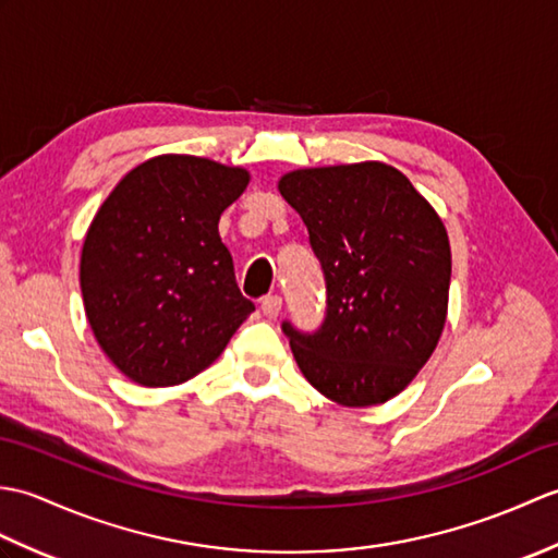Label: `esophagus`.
Masks as SVG:
<instances>
[{"label": "esophagus", "mask_w": 558, "mask_h": 558, "mask_svg": "<svg viewBox=\"0 0 558 558\" xmlns=\"http://www.w3.org/2000/svg\"><path fill=\"white\" fill-rule=\"evenodd\" d=\"M282 310V298H278V294H268V298H264V302H260V312H264L268 318H276Z\"/></svg>", "instance_id": "1"}]
</instances>
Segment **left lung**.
<instances>
[{"label":"left lung","instance_id":"8db88e82","mask_svg":"<svg viewBox=\"0 0 558 558\" xmlns=\"http://www.w3.org/2000/svg\"><path fill=\"white\" fill-rule=\"evenodd\" d=\"M278 189L310 230L326 278L324 324L302 333L282 322L298 366L338 405L390 400L432 357L446 324L441 218L386 162L294 170Z\"/></svg>","mask_w":558,"mask_h":558}]
</instances>
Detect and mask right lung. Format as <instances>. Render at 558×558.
Wrapping results in <instances>:
<instances>
[{
  "label": "right lung",
  "mask_w": 558,
  "mask_h": 558,
  "mask_svg": "<svg viewBox=\"0 0 558 558\" xmlns=\"http://www.w3.org/2000/svg\"><path fill=\"white\" fill-rule=\"evenodd\" d=\"M246 184L242 168L158 156L129 172L93 218L81 252L83 306L98 345L134 384L189 381L254 312L218 232Z\"/></svg>",
  "instance_id": "obj_1"
}]
</instances>
